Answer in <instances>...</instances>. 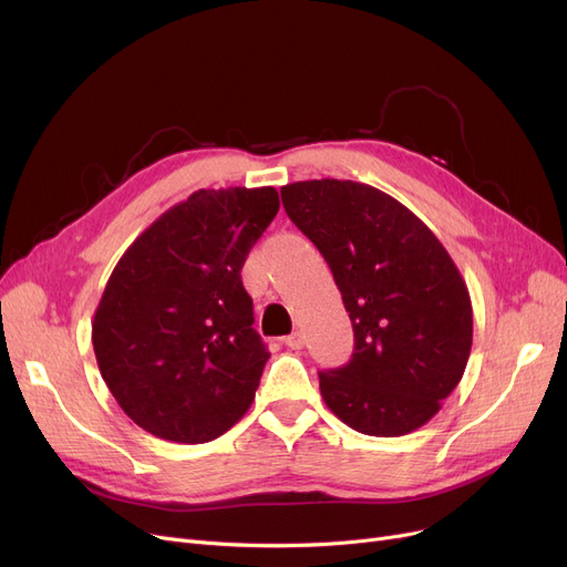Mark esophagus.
I'll list each match as a JSON object with an SVG mask.
<instances>
[{"mask_svg":"<svg viewBox=\"0 0 567 567\" xmlns=\"http://www.w3.org/2000/svg\"><path fill=\"white\" fill-rule=\"evenodd\" d=\"M285 344H287L289 350H301L303 348V336L299 331H293V333H289L285 338Z\"/></svg>","mask_w":567,"mask_h":567,"instance_id":"obj_1","label":"esophagus"}]
</instances>
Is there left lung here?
Returning a JSON list of instances; mask_svg holds the SVG:
<instances>
[{
    "label": "left lung",
    "mask_w": 567,
    "mask_h": 567,
    "mask_svg": "<svg viewBox=\"0 0 567 567\" xmlns=\"http://www.w3.org/2000/svg\"><path fill=\"white\" fill-rule=\"evenodd\" d=\"M282 206L327 259L354 329L348 365L319 373L350 429L399 437L437 414L473 348V303L435 234L393 196L354 181H301Z\"/></svg>",
    "instance_id": "1"
}]
</instances>
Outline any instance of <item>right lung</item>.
I'll list each match as a JSON object with an SVG mask.
<instances>
[{
  "instance_id": "right-lung-1",
  "label": "right lung",
  "mask_w": 567,
  "mask_h": 567,
  "mask_svg": "<svg viewBox=\"0 0 567 567\" xmlns=\"http://www.w3.org/2000/svg\"><path fill=\"white\" fill-rule=\"evenodd\" d=\"M278 208L276 187L199 189L115 264L92 344L113 399L143 431L202 445L250 410L270 354L240 268Z\"/></svg>"
}]
</instances>
